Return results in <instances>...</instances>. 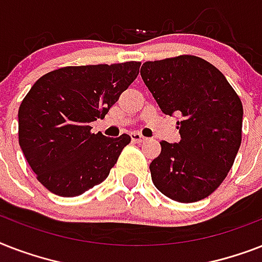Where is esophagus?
Instances as JSON below:
<instances>
[{"label": "esophagus", "mask_w": 262, "mask_h": 262, "mask_svg": "<svg viewBox=\"0 0 262 262\" xmlns=\"http://www.w3.org/2000/svg\"><path fill=\"white\" fill-rule=\"evenodd\" d=\"M130 139L133 143H144L147 140V137H144L143 135H140L137 132H133V133H130Z\"/></svg>", "instance_id": "esophagus-1"}]
</instances>
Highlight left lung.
Masks as SVG:
<instances>
[{"instance_id":"1","label":"left lung","mask_w":262,"mask_h":262,"mask_svg":"<svg viewBox=\"0 0 262 262\" xmlns=\"http://www.w3.org/2000/svg\"><path fill=\"white\" fill-rule=\"evenodd\" d=\"M141 77L166 115L177 114L181 140L162 141L149 164L156 189L178 203H195L220 186L242 141L244 107L222 72L194 55L148 61Z\"/></svg>"}]
</instances>
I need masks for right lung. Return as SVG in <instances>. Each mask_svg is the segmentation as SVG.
Returning <instances> with one entry per match:
<instances>
[{
	"label": "right lung",
	"mask_w": 262,
	"mask_h": 262,
	"mask_svg": "<svg viewBox=\"0 0 262 262\" xmlns=\"http://www.w3.org/2000/svg\"><path fill=\"white\" fill-rule=\"evenodd\" d=\"M141 62L65 67L32 85L18 108V144L43 186L76 197L103 182L130 136L91 133L90 123L139 76Z\"/></svg>",
	"instance_id": "right-lung-1"
}]
</instances>
